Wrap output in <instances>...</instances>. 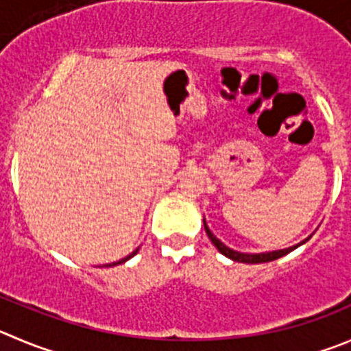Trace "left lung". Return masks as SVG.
Here are the masks:
<instances>
[{"label":"left lung","mask_w":351,"mask_h":351,"mask_svg":"<svg viewBox=\"0 0 351 351\" xmlns=\"http://www.w3.org/2000/svg\"><path fill=\"white\" fill-rule=\"evenodd\" d=\"M205 231H206V234H208L210 241H212L213 245H215V248L219 250V252L222 253V255L229 256V258L234 260V262H243V263H265V262H272V260L281 258V256H285L286 253L293 252V250L298 248L300 245H303V243L306 241V239H305V241L300 243V245L291 246V248H286V250H279V252H269V253H258V255H248V253L234 252V250L228 248V246L223 245V243H220L219 239H217L215 236H213L212 232H210V229L206 228V223H205Z\"/></svg>","instance_id":"8db88e82"}]
</instances>
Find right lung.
Instances as JSON below:
<instances>
[{
    "label": "right lung",
    "mask_w": 351,
    "mask_h": 351,
    "mask_svg": "<svg viewBox=\"0 0 351 351\" xmlns=\"http://www.w3.org/2000/svg\"><path fill=\"white\" fill-rule=\"evenodd\" d=\"M138 250H139V248H138ZM138 250H136V252H132V253H131V255H128V256H125V258H122V260H119V262L112 263V265H119V263H123V262H128V260H129V258H131V256H134V255H136V253H138ZM106 267H110V265H106Z\"/></svg>",
    "instance_id": "obj_1"
}]
</instances>
